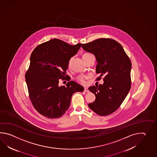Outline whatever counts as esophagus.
I'll use <instances>...</instances> for the list:
<instances>
[{"label":"esophagus","instance_id":"1","mask_svg":"<svg viewBox=\"0 0 157 157\" xmlns=\"http://www.w3.org/2000/svg\"><path fill=\"white\" fill-rule=\"evenodd\" d=\"M84 91H85V92H89V89H88V88H87V87H85V89H84Z\"/></svg>","mask_w":157,"mask_h":157}]
</instances>
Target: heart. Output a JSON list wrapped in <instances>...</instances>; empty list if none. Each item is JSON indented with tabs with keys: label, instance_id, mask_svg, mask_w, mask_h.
<instances>
[{
	"label": "heart",
	"instance_id": "b5f03b06",
	"mask_svg": "<svg viewBox=\"0 0 157 157\" xmlns=\"http://www.w3.org/2000/svg\"><path fill=\"white\" fill-rule=\"evenodd\" d=\"M86 54H85L84 55H86ZM89 76H86V75H79L78 77H77V79L80 82H81L82 84H85L86 83L87 78H88Z\"/></svg>",
	"mask_w": 157,
	"mask_h": 157
}]
</instances>
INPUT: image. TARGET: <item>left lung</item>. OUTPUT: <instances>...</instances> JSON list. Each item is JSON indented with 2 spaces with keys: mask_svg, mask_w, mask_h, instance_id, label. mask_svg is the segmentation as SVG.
<instances>
[{
  "mask_svg": "<svg viewBox=\"0 0 157 157\" xmlns=\"http://www.w3.org/2000/svg\"><path fill=\"white\" fill-rule=\"evenodd\" d=\"M81 47L95 56L96 73L104 76L103 84L89 88L96 99L88 105L98 115H109L119 108L130 90L131 60L120 44L113 39H99Z\"/></svg>",
  "mask_w": 157,
  "mask_h": 157,
  "instance_id": "1",
  "label": "left lung"
}]
</instances>
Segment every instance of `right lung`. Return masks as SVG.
<instances>
[{
    "instance_id": "1",
    "label": "right lung",
    "mask_w": 157,
    "mask_h": 157,
    "mask_svg": "<svg viewBox=\"0 0 157 157\" xmlns=\"http://www.w3.org/2000/svg\"><path fill=\"white\" fill-rule=\"evenodd\" d=\"M81 46L53 39L38 45L31 54L26 82L33 107L44 116H62L70 107L72 95L83 91L84 87L74 81L66 86L59 85V80L67 76L69 61Z\"/></svg>"
}]
</instances>
